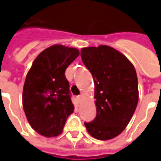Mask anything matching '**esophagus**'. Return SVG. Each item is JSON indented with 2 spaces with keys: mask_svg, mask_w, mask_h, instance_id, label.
Here are the masks:
<instances>
[{
  "mask_svg": "<svg viewBox=\"0 0 161 161\" xmlns=\"http://www.w3.org/2000/svg\"><path fill=\"white\" fill-rule=\"evenodd\" d=\"M77 99H78V102H79V103H80V101H81V99H82V95H80V96H78V97H77Z\"/></svg>",
  "mask_w": 161,
  "mask_h": 161,
  "instance_id": "esophagus-1",
  "label": "esophagus"
}]
</instances>
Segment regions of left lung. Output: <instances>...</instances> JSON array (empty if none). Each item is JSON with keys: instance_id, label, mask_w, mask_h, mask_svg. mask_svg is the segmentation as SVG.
I'll use <instances>...</instances> for the list:
<instances>
[{"instance_id": "1", "label": "left lung", "mask_w": 161, "mask_h": 161, "mask_svg": "<svg viewBox=\"0 0 161 161\" xmlns=\"http://www.w3.org/2000/svg\"><path fill=\"white\" fill-rule=\"evenodd\" d=\"M80 56L94 79L97 107L95 119L85 126L95 139H113L125 129L137 108L136 70L123 53L109 46L83 48Z\"/></svg>"}]
</instances>
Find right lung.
Returning <instances> with one entry per match:
<instances>
[{"instance_id": "right-lung-1", "label": "right lung", "mask_w": 161, "mask_h": 161, "mask_svg": "<svg viewBox=\"0 0 161 161\" xmlns=\"http://www.w3.org/2000/svg\"><path fill=\"white\" fill-rule=\"evenodd\" d=\"M79 50L53 45L33 61L25 80L22 106L31 127L44 137L58 136L74 112L69 84L64 72Z\"/></svg>"}]
</instances>
